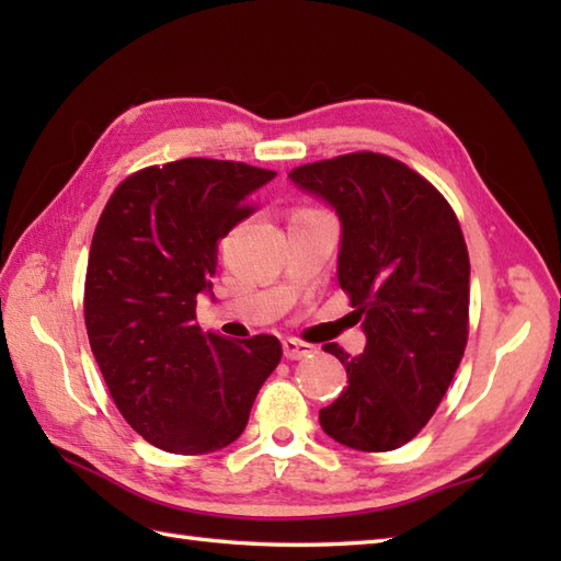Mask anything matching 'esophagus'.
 Wrapping results in <instances>:
<instances>
[{"label": "esophagus", "instance_id": "esophagus-1", "mask_svg": "<svg viewBox=\"0 0 561 561\" xmlns=\"http://www.w3.org/2000/svg\"><path fill=\"white\" fill-rule=\"evenodd\" d=\"M282 347H284V356H287V359H306V356H311L316 352L313 344L296 340V337L284 340Z\"/></svg>", "mask_w": 561, "mask_h": 561}]
</instances>
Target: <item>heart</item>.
<instances>
[{"label": "heart", "mask_w": 561, "mask_h": 561, "mask_svg": "<svg viewBox=\"0 0 561 561\" xmlns=\"http://www.w3.org/2000/svg\"><path fill=\"white\" fill-rule=\"evenodd\" d=\"M306 211H318V209H299L296 214H306Z\"/></svg>", "instance_id": "1"}]
</instances>
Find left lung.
<instances>
[{
	"instance_id": "left-lung-1",
	"label": "left lung",
	"mask_w": 561,
	"mask_h": 561,
	"mask_svg": "<svg viewBox=\"0 0 561 561\" xmlns=\"http://www.w3.org/2000/svg\"><path fill=\"white\" fill-rule=\"evenodd\" d=\"M289 178L337 211V279L366 332L359 356L323 347L350 386L320 410V426L342 446L396 450L432 420L468 344L470 257L458 217L424 175L386 153H342Z\"/></svg>"
}]
</instances>
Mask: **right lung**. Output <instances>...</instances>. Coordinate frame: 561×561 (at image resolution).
<instances>
[{"instance_id": "add662e5", "label": "right lung", "mask_w": 561, "mask_h": 561, "mask_svg": "<svg viewBox=\"0 0 561 561\" xmlns=\"http://www.w3.org/2000/svg\"><path fill=\"white\" fill-rule=\"evenodd\" d=\"M274 175L217 159L147 165L113 190L93 231L83 284L91 352L115 408L161 450L229 446L282 359L274 335L231 342L195 313L219 238L255 211L250 197Z\"/></svg>"}]
</instances>
